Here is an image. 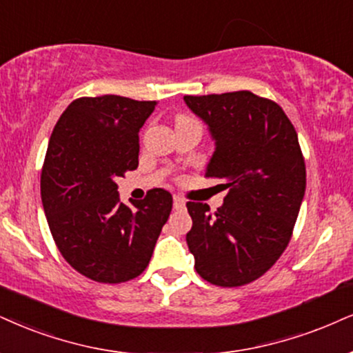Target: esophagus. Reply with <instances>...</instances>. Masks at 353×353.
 Returning a JSON list of instances; mask_svg holds the SVG:
<instances>
[{
	"mask_svg": "<svg viewBox=\"0 0 353 353\" xmlns=\"http://www.w3.org/2000/svg\"><path fill=\"white\" fill-rule=\"evenodd\" d=\"M173 208H175V210H183L185 199L181 196H178V194H175V196H173Z\"/></svg>",
	"mask_w": 353,
	"mask_h": 353,
	"instance_id": "obj_1",
	"label": "esophagus"
}]
</instances>
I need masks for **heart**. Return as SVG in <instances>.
<instances>
[{
  "label": "heart",
  "mask_w": 353,
  "mask_h": 353,
  "mask_svg": "<svg viewBox=\"0 0 353 353\" xmlns=\"http://www.w3.org/2000/svg\"><path fill=\"white\" fill-rule=\"evenodd\" d=\"M180 119H188V117H186V116H181V117H180Z\"/></svg>",
  "instance_id": "b5f03b06"
}]
</instances>
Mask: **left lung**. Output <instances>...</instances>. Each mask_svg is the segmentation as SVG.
Masks as SVG:
<instances>
[{"mask_svg": "<svg viewBox=\"0 0 353 353\" xmlns=\"http://www.w3.org/2000/svg\"><path fill=\"white\" fill-rule=\"evenodd\" d=\"M185 103L216 141L204 176L223 180L228 190L214 214L208 204L186 203L194 268L211 285H249L275 265L293 236L306 190L296 129L280 104L247 90L188 94Z\"/></svg>", "mask_w": 353, "mask_h": 353, "instance_id": "1", "label": "left lung"}]
</instances>
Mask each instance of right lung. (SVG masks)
I'll use <instances>...</instances> for the list:
<instances>
[{"instance_id":"right-lung-1","label":"right lung","mask_w":353,"mask_h":353,"mask_svg":"<svg viewBox=\"0 0 353 353\" xmlns=\"http://www.w3.org/2000/svg\"><path fill=\"white\" fill-rule=\"evenodd\" d=\"M157 101L117 94L83 97L57 121L41 173V196L57 249L98 283L141 275L172 212V194L147 191L132 206L116 180L139 165V130Z\"/></svg>"}]
</instances>
